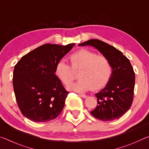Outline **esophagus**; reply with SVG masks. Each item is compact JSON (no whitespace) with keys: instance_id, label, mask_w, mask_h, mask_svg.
I'll return each instance as SVG.
<instances>
[{"instance_id":"34e87169","label":"esophagus","mask_w":149,"mask_h":149,"mask_svg":"<svg viewBox=\"0 0 149 149\" xmlns=\"http://www.w3.org/2000/svg\"><path fill=\"white\" fill-rule=\"evenodd\" d=\"M79 97H82V98H84V99H85V98H87V95H82V94H79Z\"/></svg>"}]
</instances>
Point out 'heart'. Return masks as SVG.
Returning <instances> with one entry per match:
<instances>
[{
	"mask_svg": "<svg viewBox=\"0 0 149 149\" xmlns=\"http://www.w3.org/2000/svg\"><path fill=\"white\" fill-rule=\"evenodd\" d=\"M72 67L64 60L55 66L54 74L64 85H68L75 78V72H79L77 81L70 84L68 89L78 93L97 91L104 87L112 75V66L107 57L95 52L81 49L70 55Z\"/></svg>",
	"mask_w": 149,
	"mask_h": 149,
	"instance_id": "heart-1",
	"label": "heart"
}]
</instances>
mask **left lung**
<instances>
[{
    "instance_id": "1",
    "label": "left lung",
    "mask_w": 149,
    "mask_h": 149,
    "mask_svg": "<svg viewBox=\"0 0 149 149\" xmlns=\"http://www.w3.org/2000/svg\"><path fill=\"white\" fill-rule=\"evenodd\" d=\"M92 46L107 57L112 66V75L104 89L96 93L97 106L91 113L97 119H118L132 106L135 86V73L129 59L122 52L99 39H91L78 45Z\"/></svg>"
}]
</instances>
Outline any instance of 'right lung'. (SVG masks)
Returning a JSON list of instances; mask_svg holds the SVG:
<instances>
[{"instance_id": "add662e5", "label": "right lung", "mask_w": 149, "mask_h": 149, "mask_svg": "<svg viewBox=\"0 0 149 149\" xmlns=\"http://www.w3.org/2000/svg\"><path fill=\"white\" fill-rule=\"evenodd\" d=\"M74 45H43L25 55L15 65L14 91L25 117L46 122L61 113L69 93L55 75V66Z\"/></svg>"}]
</instances>
